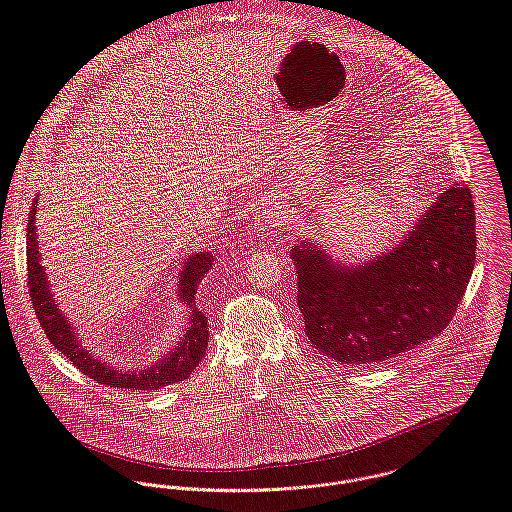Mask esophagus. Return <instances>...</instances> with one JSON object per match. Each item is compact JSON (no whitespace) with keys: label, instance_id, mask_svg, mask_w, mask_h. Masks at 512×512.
Instances as JSON below:
<instances>
[{"label":"esophagus","instance_id":"34e87169","mask_svg":"<svg viewBox=\"0 0 512 512\" xmlns=\"http://www.w3.org/2000/svg\"><path fill=\"white\" fill-rule=\"evenodd\" d=\"M280 220H282L280 204L274 198H266V200L256 204L252 230L258 238H268L270 234H274L278 230Z\"/></svg>","mask_w":512,"mask_h":512}]
</instances>
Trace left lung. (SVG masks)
I'll return each instance as SVG.
<instances>
[{
	"label": "left lung",
	"instance_id": "8db88e82",
	"mask_svg": "<svg viewBox=\"0 0 512 512\" xmlns=\"http://www.w3.org/2000/svg\"><path fill=\"white\" fill-rule=\"evenodd\" d=\"M475 204L453 184L393 248L355 264L320 244L292 246L306 336L347 365L391 359L439 336L465 296L475 266Z\"/></svg>",
	"mask_w": 512,
	"mask_h": 512
}]
</instances>
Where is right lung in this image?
Masks as SVG:
<instances>
[{
  "label": "right lung",
  "instance_id": "add662e5",
  "mask_svg": "<svg viewBox=\"0 0 512 512\" xmlns=\"http://www.w3.org/2000/svg\"><path fill=\"white\" fill-rule=\"evenodd\" d=\"M37 198H33L29 222H27V280H29V296L35 308L37 320L49 341L69 359L77 369L89 375L93 381L103 383L107 387L117 389H161L176 381H184L196 367L198 361L206 353L208 345V328L206 316L196 308L194 290L202 282L204 274L212 268L214 256L210 252H194L188 256L180 268L178 284H176V300L190 310L186 330L182 338L176 341L167 355H161L151 365L119 369L117 365H109L101 357L93 355L85 343L79 340L75 326L61 312L55 296L51 292L49 278L45 268L41 266V252L37 242Z\"/></svg>",
  "mask_w": 512,
  "mask_h": 512
}]
</instances>
